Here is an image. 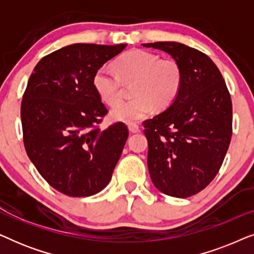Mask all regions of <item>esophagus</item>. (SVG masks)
<instances>
[{
  "label": "esophagus",
  "instance_id": "esophagus-1",
  "mask_svg": "<svg viewBox=\"0 0 254 254\" xmlns=\"http://www.w3.org/2000/svg\"><path fill=\"white\" fill-rule=\"evenodd\" d=\"M128 129L130 133H138L140 131V127L136 124H128Z\"/></svg>",
  "mask_w": 254,
  "mask_h": 254
}]
</instances>
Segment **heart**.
Returning a JSON list of instances; mask_svg holds the SVG:
<instances>
[{
    "label": "heart",
    "instance_id": "b5f03b06",
    "mask_svg": "<svg viewBox=\"0 0 254 254\" xmlns=\"http://www.w3.org/2000/svg\"><path fill=\"white\" fill-rule=\"evenodd\" d=\"M117 71L106 65L97 69L92 84L100 99L115 105L122 96L123 83L134 82L133 100L114 106L111 117L131 123L154 110H165L178 97L183 84V69L175 59H161L143 50H131L116 61Z\"/></svg>",
    "mask_w": 254,
    "mask_h": 254
}]
</instances>
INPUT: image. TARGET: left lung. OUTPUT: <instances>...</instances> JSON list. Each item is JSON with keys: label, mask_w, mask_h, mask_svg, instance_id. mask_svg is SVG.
Wrapping results in <instances>:
<instances>
[{"label": "left lung", "mask_w": 254, "mask_h": 254, "mask_svg": "<svg viewBox=\"0 0 254 254\" xmlns=\"http://www.w3.org/2000/svg\"><path fill=\"white\" fill-rule=\"evenodd\" d=\"M171 55L183 69L178 97L164 112L143 121L150 178L166 195L189 197L209 185L232 135V104L209 57L175 41L142 44Z\"/></svg>", "instance_id": "left-lung-1"}]
</instances>
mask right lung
<instances>
[{"label": "right lung", "mask_w": 254, "mask_h": 254, "mask_svg": "<svg viewBox=\"0 0 254 254\" xmlns=\"http://www.w3.org/2000/svg\"><path fill=\"white\" fill-rule=\"evenodd\" d=\"M126 46L62 47L41 59L27 82L20 106L26 154L41 177L65 195H93L112 178L128 129L124 123L98 127L107 109L92 78Z\"/></svg>", "instance_id": "obj_1"}]
</instances>
